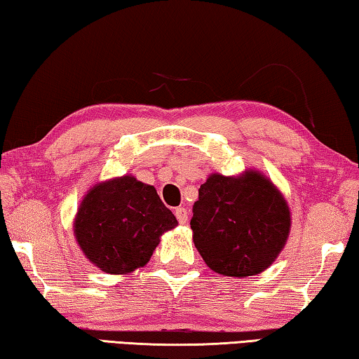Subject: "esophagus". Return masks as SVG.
Masks as SVG:
<instances>
[{"instance_id": "1", "label": "esophagus", "mask_w": 359, "mask_h": 359, "mask_svg": "<svg viewBox=\"0 0 359 359\" xmlns=\"http://www.w3.org/2000/svg\"><path fill=\"white\" fill-rule=\"evenodd\" d=\"M175 216H176V219H178L180 224H186L187 222V210L176 208L175 210Z\"/></svg>"}]
</instances>
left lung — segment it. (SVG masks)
Listing matches in <instances>:
<instances>
[{"label":"left lung","mask_w":359,"mask_h":359,"mask_svg":"<svg viewBox=\"0 0 359 359\" xmlns=\"http://www.w3.org/2000/svg\"><path fill=\"white\" fill-rule=\"evenodd\" d=\"M292 227L288 203L266 175L211 173L200 186L191 219L192 240L212 271L248 278L265 271L285 248Z\"/></svg>","instance_id":"obj_1"}]
</instances>
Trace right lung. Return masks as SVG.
<instances>
[{"label": "right lung", "instance_id": "add662e5", "mask_svg": "<svg viewBox=\"0 0 359 359\" xmlns=\"http://www.w3.org/2000/svg\"><path fill=\"white\" fill-rule=\"evenodd\" d=\"M178 221L154 186L124 175L94 184L74 217L81 252L100 271L129 274L149 262L161 236Z\"/></svg>", "mask_w": 359, "mask_h": 359}]
</instances>
